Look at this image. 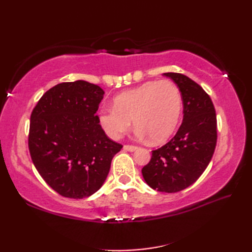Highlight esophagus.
Segmentation results:
<instances>
[{
    "label": "esophagus",
    "instance_id": "esophagus-1",
    "mask_svg": "<svg viewBox=\"0 0 252 252\" xmlns=\"http://www.w3.org/2000/svg\"><path fill=\"white\" fill-rule=\"evenodd\" d=\"M123 149H125V151H127V152H134L135 149H137V146H135V145H125V146H123Z\"/></svg>",
    "mask_w": 252,
    "mask_h": 252
}]
</instances>
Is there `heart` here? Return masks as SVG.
Masks as SVG:
<instances>
[{"instance_id": "heart-1", "label": "heart", "mask_w": 252, "mask_h": 252, "mask_svg": "<svg viewBox=\"0 0 252 252\" xmlns=\"http://www.w3.org/2000/svg\"><path fill=\"white\" fill-rule=\"evenodd\" d=\"M114 108L98 112L100 126L118 140L129 130L131 121L141 136L154 144L167 141L179 125L183 100L178 85L169 80L148 81L114 98Z\"/></svg>"}]
</instances>
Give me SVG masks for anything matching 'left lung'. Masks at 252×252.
Here are the masks:
<instances>
[{
	"instance_id": "8db88e82",
	"label": "left lung",
	"mask_w": 252,
	"mask_h": 252,
	"mask_svg": "<svg viewBox=\"0 0 252 252\" xmlns=\"http://www.w3.org/2000/svg\"><path fill=\"white\" fill-rule=\"evenodd\" d=\"M178 85L183 100V122L176 134L158 149L142 169L153 189L178 192L194 184L208 167L217 146V115L199 84L182 73H163Z\"/></svg>"
}]
</instances>
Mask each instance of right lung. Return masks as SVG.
Here are the masks:
<instances>
[{
  "label": "right lung",
  "mask_w": 252,
  "mask_h": 252,
  "mask_svg": "<svg viewBox=\"0 0 252 252\" xmlns=\"http://www.w3.org/2000/svg\"><path fill=\"white\" fill-rule=\"evenodd\" d=\"M104 91L87 81L63 82L43 94L31 112L28 146L37 172L66 198L97 191L122 145L106 135L96 111Z\"/></svg>",
  "instance_id": "obj_1"
}]
</instances>
